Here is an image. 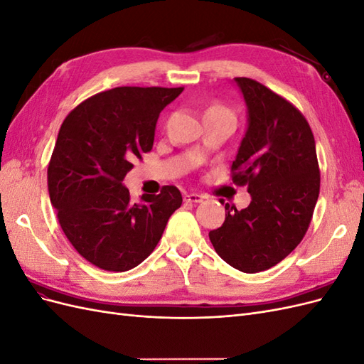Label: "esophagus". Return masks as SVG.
Returning a JSON list of instances; mask_svg holds the SVG:
<instances>
[{
  "mask_svg": "<svg viewBox=\"0 0 364 364\" xmlns=\"http://www.w3.org/2000/svg\"><path fill=\"white\" fill-rule=\"evenodd\" d=\"M205 197L202 194H197V193H185L183 194V200L186 203H200L203 202Z\"/></svg>",
  "mask_w": 364,
  "mask_h": 364,
  "instance_id": "1",
  "label": "esophagus"
}]
</instances>
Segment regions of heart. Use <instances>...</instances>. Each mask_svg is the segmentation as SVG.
Listing matches in <instances>:
<instances>
[{
    "instance_id": "obj_1",
    "label": "heart",
    "mask_w": 364,
    "mask_h": 364,
    "mask_svg": "<svg viewBox=\"0 0 364 364\" xmlns=\"http://www.w3.org/2000/svg\"><path fill=\"white\" fill-rule=\"evenodd\" d=\"M208 114H228V115H232V112H230L229 109L226 106H223L222 103L209 105L206 107V111H205V115H208Z\"/></svg>"
}]
</instances>
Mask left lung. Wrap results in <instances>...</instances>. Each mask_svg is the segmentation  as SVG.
Masks as SVG:
<instances>
[{
	"label": "left lung",
	"instance_id": "1",
	"mask_svg": "<svg viewBox=\"0 0 364 364\" xmlns=\"http://www.w3.org/2000/svg\"><path fill=\"white\" fill-rule=\"evenodd\" d=\"M235 82L247 105L249 126L230 178L247 185L252 202L241 211L226 203L225 222L209 240L229 266L257 273L277 266L305 237L321 171L311 127L299 109L257 80L235 77Z\"/></svg>",
	"mask_w": 364,
	"mask_h": 364
}]
</instances>
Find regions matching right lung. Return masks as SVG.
Listing matches in <instances>:
<instances>
[{
    "instance_id": "1",
    "label": "right lung",
    "mask_w": 364,
    "mask_h": 364,
    "mask_svg": "<svg viewBox=\"0 0 364 364\" xmlns=\"http://www.w3.org/2000/svg\"><path fill=\"white\" fill-rule=\"evenodd\" d=\"M183 87L119 86L86 98L63 119L48 164V193L63 234L95 267L126 272L155 250L182 205L174 185L130 200L124 176L155 141L162 109Z\"/></svg>"
}]
</instances>
